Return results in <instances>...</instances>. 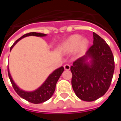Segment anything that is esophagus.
Segmentation results:
<instances>
[{"label":"esophagus","mask_w":121,"mask_h":121,"mask_svg":"<svg viewBox=\"0 0 121 121\" xmlns=\"http://www.w3.org/2000/svg\"><path fill=\"white\" fill-rule=\"evenodd\" d=\"M64 68H65V70H67V71H69V69H70V65H68V64H66V65H64Z\"/></svg>","instance_id":"1"}]
</instances>
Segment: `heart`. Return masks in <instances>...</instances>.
<instances>
[{
  "instance_id": "obj_1",
  "label": "heart",
  "mask_w": 121,
  "mask_h": 121,
  "mask_svg": "<svg viewBox=\"0 0 121 121\" xmlns=\"http://www.w3.org/2000/svg\"><path fill=\"white\" fill-rule=\"evenodd\" d=\"M88 45L89 41L87 38H82L81 35L74 34L63 41L60 46V48L65 52H71L77 50L79 53L82 54L87 50Z\"/></svg>"
}]
</instances>
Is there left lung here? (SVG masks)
I'll use <instances>...</instances> for the list:
<instances>
[{"instance_id": "left-lung-1", "label": "left lung", "mask_w": 121, "mask_h": 121, "mask_svg": "<svg viewBox=\"0 0 121 121\" xmlns=\"http://www.w3.org/2000/svg\"><path fill=\"white\" fill-rule=\"evenodd\" d=\"M93 36L94 44L71 67L73 89L79 98L86 102L104 95L114 71V56L109 46L94 32Z\"/></svg>"}]
</instances>
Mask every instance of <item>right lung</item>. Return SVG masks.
<instances>
[{"mask_svg":"<svg viewBox=\"0 0 121 121\" xmlns=\"http://www.w3.org/2000/svg\"><path fill=\"white\" fill-rule=\"evenodd\" d=\"M30 35H34V36H38V37H44V36H46V34H41V33H36V32H30V33L26 34L15 41V42L11 46L10 50H11L12 48L14 47V46L19 40L25 37L30 36ZM63 71H64V67H60V68L56 69L55 71H54L46 79V81L43 83V84L40 86V87H38L37 90L32 91H26L20 89L15 84V83L12 79L11 75L9 70V67H8L9 77L11 82L12 86L13 87L15 91L17 92V94L22 98L25 99L31 103H34V104H40V103L44 102L49 100L52 96L54 92L55 91L56 84Z\"/></svg>","mask_w":121,"mask_h":121,"instance_id":"obj_1","label":"right lung"}]
</instances>
